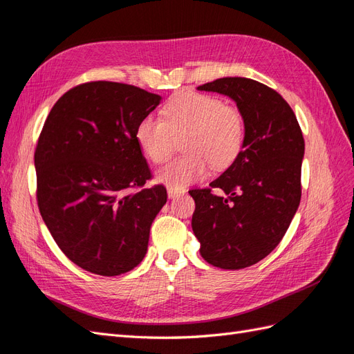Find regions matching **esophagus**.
Here are the masks:
<instances>
[{
	"label": "esophagus",
	"instance_id": "34e87169",
	"mask_svg": "<svg viewBox=\"0 0 354 354\" xmlns=\"http://www.w3.org/2000/svg\"><path fill=\"white\" fill-rule=\"evenodd\" d=\"M185 194H186V189H183V187H180V189L168 187V198L169 199H174V198H177L180 195H185Z\"/></svg>",
	"mask_w": 354,
	"mask_h": 354
}]
</instances>
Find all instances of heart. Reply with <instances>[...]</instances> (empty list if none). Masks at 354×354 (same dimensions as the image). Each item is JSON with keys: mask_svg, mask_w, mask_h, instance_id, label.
Here are the masks:
<instances>
[{"mask_svg": "<svg viewBox=\"0 0 354 354\" xmlns=\"http://www.w3.org/2000/svg\"><path fill=\"white\" fill-rule=\"evenodd\" d=\"M181 136L186 153L158 173V181L177 189L201 180L209 165L224 169L236 160L245 140L243 116L236 106L214 95L186 91L164 106L162 120L149 115L136 127V142L153 164L164 162L174 137Z\"/></svg>", "mask_w": 354, "mask_h": 354, "instance_id": "obj_1", "label": "heart"}]
</instances>
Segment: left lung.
Returning <instances> with one entry per match:
<instances>
[{
	"instance_id": "obj_1",
	"label": "left lung",
	"mask_w": 354,
	"mask_h": 354,
	"mask_svg": "<svg viewBox=\"0 0 354 354\" xmlns=\"http://www.w3.org/2000/svg\"><path fill=\"white\" fill-rule=\"evenodd\" d=\"M198 90L227 95L243 116L245 140L236 160L211 187L189 190L196 205L192 229L202 259L239 270L269 255L295 216L304 138L291 106L259 81L227 77ZM212 188L225 195L217 197Z\"/></svg>"
}]
</instances>
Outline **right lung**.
<instances>
[{
    "label": "right lung",
    "instance_id": "add662e5",
    "mask_svg": "<svg viewBox=\"0 0 354 354\" xmlns=\"http://www.w3.org/2000/svg\"><path fill=\"white\" fill-rule=\"evenodd\" d=\"M160 95L93 81L53 106L35 149L37 201L53 239L81 269L133 270L147 251L152 221L167 202L136 142V127Z\"/></svg>",
    "mask_w": 354,
    "mask_h": 354
}]
</instances>
